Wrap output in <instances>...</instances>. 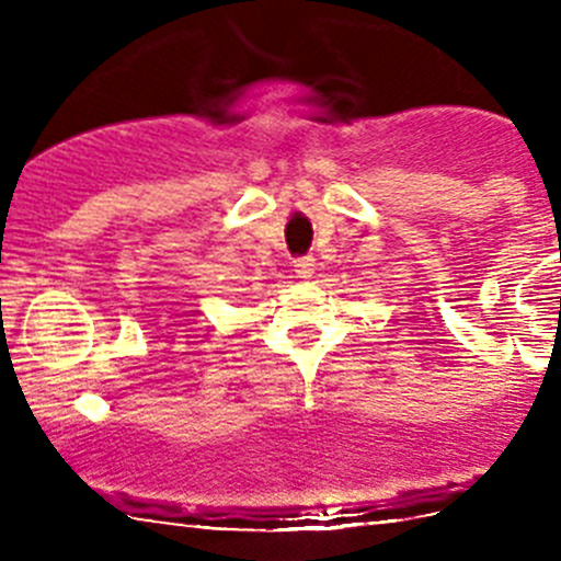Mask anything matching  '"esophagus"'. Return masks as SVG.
<instances>
[{
	"label": "esophagus",
	"mask_w": 561,
	"mask_h": 561,
	"mask_svg": "<svg viewBox=\"0 0 561 561\" xmlns=\"http://www.w3.org/2000/svg\"><path fill=\"white\" fill-rule=\"evenodd\" d=\"M296 274L301 276V279H309V276L314 274V257H312V254L296 260Z\"/></svg>",
	"instance_id": "34e87169"
}]
</instances>
